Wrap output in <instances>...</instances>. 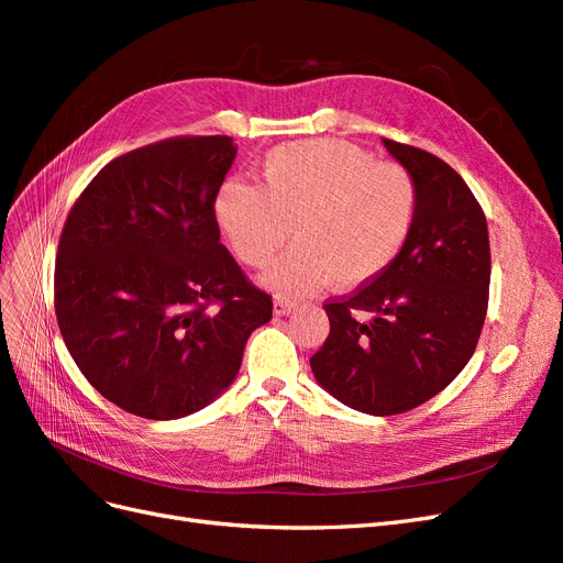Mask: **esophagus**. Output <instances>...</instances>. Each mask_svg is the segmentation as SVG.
Returning <instances> with one entry per match:
<instances>
[{"instance_id": "34e87169", "label": "esophagus", "mask_w": 563, "mask_h": 563, "mask_svg": "<svg viewBox=\"0 0 563 563\" xmlns=\"http://www.w3.org/2000/svg\"><path fill=\"white\" fill-rule=\"evenodd\" d=\"M291 310H296V302H294V300H288V298H284V296H277V298H275V312H277V314H288Z\"/></svg>"}]
</instances>
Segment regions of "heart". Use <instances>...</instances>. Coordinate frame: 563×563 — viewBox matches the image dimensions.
Here are the masks:
<instances>
[{
  "instance_id": "1",
  "label": "heart",
  "mask_w": 563,
  "mask_h": 563,
  "mask_svg": "<svg viewBox=\"0 0 563 563\" xmlns=\"http://www.w3.org/2000/svg\"><path fill=\"white\" fill-rule=\"evenodd\" d=\"M420 187L404 164L378 162L345 141L279 145L261 166V185L232 180L216 197V220L249 267H265L288 240L265 282L282 294L323 284L356 288L376 282L408 244Z\"/></svg>"
}]
</instances>
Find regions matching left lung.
Masks as SVG:
<instances>
[{
	"mask_svg": "<svg viewBox=\"0 0 563 563\" xmlns=\"http://www.w3.org/2000/svg\"><path fill=\"white\" fill-rule=\"evenodd\" d=\"M420 187L411 240L376 282L329 298L331 331L314 378L371 416H397L439 395L479 343L488 310L486 216L467 183L432 152L383 139Z\"/></svg>",
	"mask_w": 563,
	"mask_h": 563,
	"instance_id": "1",
	"label": "left lung"
}]
</instances>
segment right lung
I'll return each mask as SVG.
<instances>
[{
    "label": "right lung",
    "instance_id": "1",
    "mask_svg": "<svg viewBox=\"0 0 563 563\" xmlns=\"http://www.w3.org/2000/svg\"><path fill=\"white\" fill-rule=\"evenodd\" d=\"M228 135H176L106 164L58 240L54 308L75 364L124 411L174 420L240 373L272 296L220 244Z\"/></svg>",
    "mask_w": 563,
    "mask_h": 563
}]
</instances>
